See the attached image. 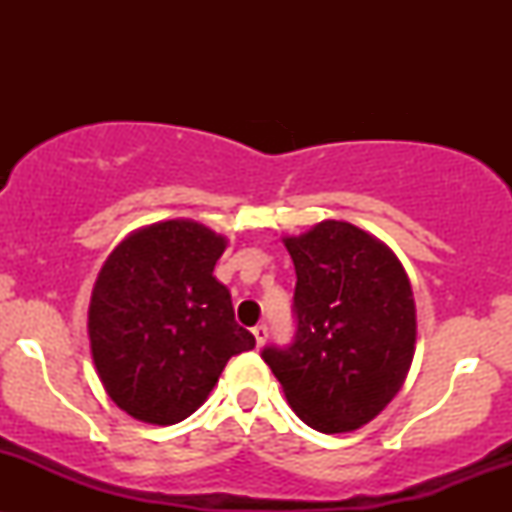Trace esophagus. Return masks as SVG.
I'll return each instance as SVG.
<instances>
[{"label": "esophagus", "mask_w": 512, "mask_h": 512, "mask_svg": "<svg viewBox=\"0 0 512 512\" xmlns=\"http://www.w3.org/2000/svg\"><path fill=\"white\" fill-rule=\"evenodd\" d=\"M252 334H255V342H257V346H262L264 342H267V325H257V327H252Z\"/></svg>", "instance_id": "obj_1"}]
</instances>
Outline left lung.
I'll use <instances>...</instances> for the list:
<instances>
[{"label": "left lung", "instance_id": "1", "mask_svg": "<svg viewBox=\"0 0 512 512\" xmlns=\"http://www.w3.org/2000/svg\"><path fill=\"white\" fill-rule=\"evenodd\" d=\"M296 293V342L267 346L286 402L320 433H351L395 399L414 361L416 303L399 257L346 221L286 236Z\"/></svg>", "mask_w": 512, "mask_h": 512}]
</instances>
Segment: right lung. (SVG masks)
<instances>
[{
	"label": "right lung",
	"mask_w": 512,
	"mask_h": 512,
	"mask_svg": "<svg viewBox=\"0 0 512 512\" xmlns=\"http://www.w3.org/2000/svg\"><path fill=\"white\" fill-rule=\"evenodd\" d=\"M226 248L228 238L204 223L168 219L132 231L103 262L88 303V342L105 392L132 419H187L228 358L255 346L214 276Z\"/></svg>",
	"instance_id": "obj_1"
}]
</instances>
